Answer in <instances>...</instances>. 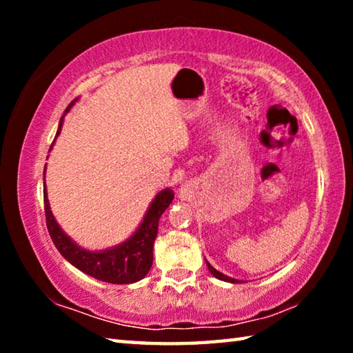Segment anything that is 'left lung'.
Listing matches in <instances>:
<instances>
[{"label": "left lung", "mask_w": 353, "mask_h": 353, "mask_svg": "<svg viewBox=\"0 0 353 353\" xmlns=\"http://www.w3.org/2000/svg\"><path fill=\"white\" fill-rule=\"evenodd\" d=\"M205 263H207V268H208V271H210V274L213 277H216V279H219V280H223V282H229V283H243L241 280H238V279H234V277H229V276H225V274H223V272H219V271H216L214 270V268L210 265V263H208L207 260H205Z\"/></svg>", "instance_id": "obj_1"}]
</instances>
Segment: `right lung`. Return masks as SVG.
Instances as JSON below:
<instances>
[{"label":"right lung","instance_id":"obj_1","mask_svg":"<svg viewBox=\"0 0 353 353\" xmlns=\"http://www.w3.org/2000/svg\"><path fill=\"white\" fill-rule=\"evenodd\" d=\"M71 101V104L67 107L65 113H68L71 107L76 104ZM63 118L59 121V128L56 132V139L61 134ZM54 139V141H56ZM52 141V145H54ZM52 145L50 151L52 149ZM46 171V168H45ZM45 171H43V199H45V214H46V225L50 232L51 240L54 243L59 252L65 260L71 263L77 270L82 271L87 276L94 277L97 280H103L107 283L115 285H128L135 283L146 276L152 266V248L155 236H157L159 219L162 213L170 207L174 199V194L170 188H163L155 194V198L151 201L148 210L143 216L141 223L137 227L135 232L130 235L128 240L117 244V246L99 249V250H88L77 244L73 238L67 235L63 229L54 218L51 212L50 201H48V191L45 183Z\"/></svg>","mask_w":353,"mask_h":353}]
</instances>
